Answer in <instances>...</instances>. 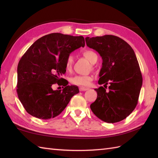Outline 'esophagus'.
<instances>
[{
    "label": "esophagus",
    "instance_id": "obj_1",
    "mask_svg": "<svg viewBox=\"0 0 158 158\" xmlns=\"http://www.w3.org/2000/svg\"><path fill=\"white\" fill-rule=\"evenodd\" d=\"M88 88H83V87H81V88H79V90L81 92H83V91H86V90H88Z\"/></svg>",
    "mask_w": 158,
    "mask_h": 158
}]
</instances>
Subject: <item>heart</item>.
Masks as SVG:
<instances>
[{
  "label": "heart",
  "instance_id": "obj_1",
  "mask_svg": "<svg viewBox=\"0 0 158 158\" xmlns=\"http://www.w3.org/2000/svg\"><path fill=\"white\" fill-rule=\"evenodd\" d=\"M82 55L83 57L89 60V61L94 64L98 60V56L92 50L86 49L82 52ZM74 56L72 54H69L66 59L65 62V69L67 71H71L73 69V66L74 64ZM92 81V77L90 75H75L70 77V82L73 85H79V86H88L89 85Z\"/></svg>",
  "mask_w": 158,
  "mask_h": 158
}]
</instances>
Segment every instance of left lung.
Masks as SVG:
<instances>
[{"label": "left lung", "instance_id": "left-lung-1", "mask_svg": "<svg viewBox=\"0 0 158 158\" xmlns=\"http://www.w3.org/2000/svg\"><path fill=\"white\" fill-rule=\"evenodd\" d=\"M87 46L98 52L102 59L98 84L95 89L97 98L90 109L100 119L106 123L120 122L136 106L142 87L143 77L135 53L124 40L114 35L86 37Z\"/></svg>", "mask_w": 158, "mask_h": 158}]
</instances>
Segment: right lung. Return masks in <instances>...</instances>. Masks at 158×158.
Returning a JSON list of instances; mask_svg holds the SVG:
<instances>
[{
    "label": "right lung",
    "instance_id": "1",
    "mask_svg": "<svg viewBox=\"0 0 158 158\" xmlns=\"http://www.w3.org/2000/svg\"><path fill=\"white\" fill-rule=\"evenodd\" d=\"M85 46L82 36L52 33L39 39L20 59L18 66L17 93L25 110L36 118L58 116L72 97L79 92L75 85L61 78L66 73V59L70 53ZM56 83L65 86L53 90Z\"/></svg>",
    "mask_w": 158,
    "mask_h": 158
}]
</instances>
